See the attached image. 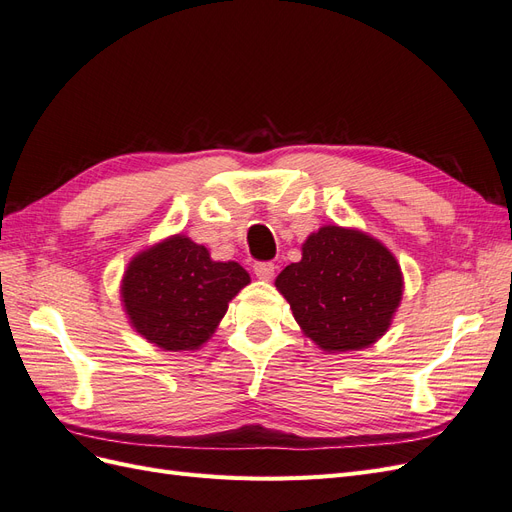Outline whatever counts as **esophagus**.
<instances>
[{
  "label": "esophagus",
  "mask_w": 512,
  "mask_h": 512,
  "mask_svg": "<svg viewBox=\"0 0 512 512\" xmlns=\"http://www.w3.org/2000/svg\"><path fill=\"white\" fill-rule=\"evenodd\" d=\"M273 271H275L273 262H256V265H254V273H256L258 280H271Z\"/></svg>",
  "instance_id": "obj_1"
}]
</instances>
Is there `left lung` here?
Listing matches in <instances>:
<instances>
[{
  "instance_id": "1",
  "label": "left lung",
  "mask_w": 512,
  "mask_h": 512,
  "mask_svg": "<svg viewBox=\"0 0 512 512\" xmlns=\"http://www.w3.org/2000/svg\"><path fill=\"white\" fill-rule=\"evenodd\" d=\"M275 286L303 333L324 352L367 348L389 331L404 277L386 247L361 230L322 226Z\"/></svg>"
}]
</instances>
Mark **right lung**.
Listing matches in <instances>:
<instances>
[{
	"label": "right lung",
	"instance_id": "1",
	"mask_svg": "<svg viewBox=\"0 0 512 512\" xmlns=\"http://www.w3.org/2000/svg\"><path fill=\"white\" fill-rule=\"evenodd\" d=\"M247 284L250 273L239 262H215L205 245L173 235L130 260L121 301L149 344L170 352L196 350Z\"/></svg>",
	"mask_w": 512,
	"mask_h": 512
}]
</instances>
